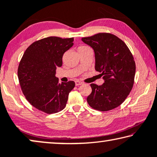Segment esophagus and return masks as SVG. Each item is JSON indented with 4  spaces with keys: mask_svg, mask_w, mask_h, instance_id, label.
<instances>
[{
    "mask_svg": "<svg viewBox=\"0 0 157 157\" xmlns=\"http://www.w3.org/2000/svg\"><path fill=\"white\" fill-rule=\"evenodd\" d=\"M82 82H80V81H75V85L76 86H79V85H82Z\"/></svg>",
    "mask_w": 157,
    "mask_h": 157,
    "instance_id": "obj_1",
    "label": "esophagus"
}]
</instances>
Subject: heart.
Segmentation results:
<instances>
[{
    "mask_svg": "<svg viewBox=\"0 0 157 157\" xmlns=\"http://www.w3.org/2000/svg\"><path fill=\"white\" fill-rule=\"evenodd\" d=\"M88 48V46H82L79 48Z\"/></svg>",
    "mask_w": 157,
    "mask_h": 157,
    "instance_id": "heart-1",
    "label": "heart"
}]
</instances>
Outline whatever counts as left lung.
Wrapping results in <instances>:
<instances>
[{
    "label": "left lung",
    "mask_w": 157,
    "mask_h": 157,
    "mask_svg": "<svg viewBox=\"0 0 157 157\" xmlns=\"http://www.w3.org/2000/svg\"><path fill=\"white\" fill-rule=\"evenodd\" d=\"M95 53V70L101 72L104 83L91 84L92 93L86 101L94 109L107 111L120 106L132 90L135 62L124 41L110 33H99L82 38Z\"/></svg>",
    "instance_id": "left-lung-1"
}]
</instances>
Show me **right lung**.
<instances>
[{
  "label": "right lung",
  "mask_w": 157,
  "mask_h": 157,
  "mask_svg": "<svg viewBox=\"0 0 157 157\" xmlns=\"http://www.w3.org/2000/svg\"><path fill=\"white\" fill-rule=\"evenodd\" d=\"M73 38L46 37L32 43L23 54L17 70L19 82L26 99L39 111L55 113L66 106L75 84L59 83L56 71L62 66L63 56L73 46Z\"/></svg>",
  "instance_id": "right-lung-1"
}]
</instances>
